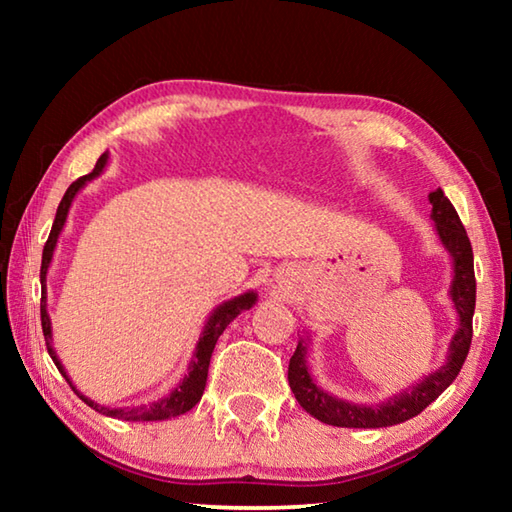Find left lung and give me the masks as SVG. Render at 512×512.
<instances>
[{
	"label": "left lung",
	"instance_id": "left-lung-1",
	"mask_svg": "<svg viewBox=\"0 0 512 512\" xmlns=\"http://www.w3.org/2000/svg\"><path fill=\"white\" fill-rule=\"evenodd\" d=\"M429 203L431 219L436 223L438 237L454 259V280L452 289H449V296H452L454 307L458 311V329L452 343H449V357L445 361V366L433 372V375L424 377L418 386L391 397V400L384 404L361 406L343 402L339 397H332L325 391H320L307 370V343L300 341L289 361V386L293 395H296L298 404L309 415H314L316 420L332 424V427L352 429L393 427V424L411 420L427 409V406L458 377V372H461L472 343V316L476 302L472 244L470 239H467V232L461 219H458L454 205L449 203V198L443 194V189L431 192Z\"/></svg>",
	"mask_w": 512,
	"mask_h": 512
}]
</instances>
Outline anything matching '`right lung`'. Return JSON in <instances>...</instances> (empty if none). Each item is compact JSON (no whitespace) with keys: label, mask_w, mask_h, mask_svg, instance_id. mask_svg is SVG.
Masks as SVG:
<instances>
[{"label":"right lung","mask_w":512,"mask_h":512,"mask_svg":"<svg viewBox=\"0 0 512 512\" xmlns=\"http://www.w3.org/2000/svg\"><path fill=\"white\" fill-rule=\"evenodd\" d=\"M108 162V153H103L101 158L97 160V167L92 169V173L88 176H81L79 180H74L72 185L67 187V192L63 196V201H60L58 210H56V219L54 225H51V232H49V239L45 244V250H42V266H40V284H42V298H40V320H42V334H45V341H47V352L51 361L56 363V368L60 375L67 379V384L72 386V391L81 397V400L92 406L94 411H99L101 415H108V418H117V420H167V418H176V415H183L189 409H194V406L201 402L203 391H205V381H207V368H210V359H212V352H214V345L219 341V336L223 334V329L228 327L232 320H235L241 311L250 309L255 305L257 300V293L255 291H248L244 296H237L228 302H223L214 309V314L207 318V323L203 327V334L201 339L196 343V350H194V357L189 361V372L185 375V379L180 381V384L173 388V391L162 397V400L153 402L149 406H124V409H110V406H101L97 402H92L90 397H85L83 393L76 391V386L69 381L67 372L63 368V363L58 361L54 348H51V320L47 314V291H45V282H47V271H49V264H51V257H54V248H56V241L58 235L63 232V225L67 221V212H69V205H72L74 196L79 194V189L88 183V180L97 178L99 173L103 171Z\"/></svg>","instance_id":"1"}]
</instances>
